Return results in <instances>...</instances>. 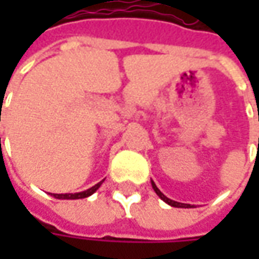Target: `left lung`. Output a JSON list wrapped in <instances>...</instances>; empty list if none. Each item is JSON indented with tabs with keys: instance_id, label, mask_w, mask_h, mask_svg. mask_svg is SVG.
<instances>
[{
	"instance_id": "8db88e82",
	"label": "left lung",
	"mask_w": 259,
	"mask_h": 259,
	"mask_svg": "<svg viewBox=\"0 0 259 259\" xmlns=\"http://www.w3.org/2000/svg\"><path fill=\"white\" fill-rule=\"evenodd\" d=\"M151 186H153V189H154V192H155V193H157V196H158V197H160L161 200H164V202L167 204H170V206H173V207H184V209H186V207H193L192 204L180 203V202H174V200H171V199L165 197L164 194H163V193H161V192H160V190H158V187L155 186L154 182H151Z\"/></svg>"
}]
</instances>
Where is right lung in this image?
I'll return each instance as SVG.
<instances>
[{"instance_id": "right-lung-1", "label": "right lung", "mask_w": 259, "mask_h": 259, "mask_svg": "<svg viewBox=\"0 0 259 259\" xmlns=\"http://www.w3.org/2000/svg\"><path fill=\"white\" fill-rule=\"evenodd\" d=\"M102 182H104V180H102ZM102 182H99L98 184L92 186L91 189H88V190H85V192H80V193H66V194H55L53 193V196H55L56 199H83V197H88V196L94 194L95 192H96V190L101 187Z\"/></svg>"}]
</instances>
